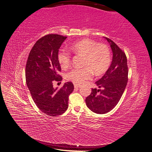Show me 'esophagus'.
Instances as JSON below:
<instances>
[{
    "label": "esophagus",
    "mask_w": 152,
    "mask_h": 152,
    "mask_svg": "<svg viewBox=\"0 0 152 152\" xmlns=\"http://www.w3.org/2000/svg\"><path fill=\"white\" fill-rule=\"evenodd\" d=\"M80 86L79 84H74V87H75V89H78Z\"/></svg>",
    "instance_id": "obj_1"
}]
</instances>
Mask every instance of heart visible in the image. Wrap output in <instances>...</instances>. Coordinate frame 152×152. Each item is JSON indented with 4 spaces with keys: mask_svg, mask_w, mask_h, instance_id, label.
I'll list each match as a JSON object with an SVG mask.
<instances>
[{
    "mask_svg": "<svg viewBox=\"0 0 152 152\" xmlns=\"http://www.w3.org/2000/svg\"><path fill=\"white\" fill-rule=\"evenodd\" d=\"M70 49L76 54L84 55L83 68H74L68 71L66 78L77 84H82L91 79L93 73L99 75L107 71L111 64V54L107 45L99 44L91 39H84L73 42ZM60 66L65 68L70 65L72 55L68 50L61 48L57 55Z\"/></svg>",
    "mask_w": 152,
    "mask_h": 152,
    "instance_id": "obj_1",
    "label": "heart"
}]
</instances>
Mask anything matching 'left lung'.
Returning a JSON list of instances; mask_svg holds the SVG:
<instances>
[{
    "mask_svg": "<svg viewBox=\"0 0 152 152\" xmlns=\"http://www.w3.org/2000/svg\"><path fill=\"white\" fill-rule=\"evenodd\" d=\"M105 39L112 49V62L102 79L96 82L102 89H92L91 94L86 99L87 107L98 114L108 113L115 108L122 97L128 80L125 53L111 39Z\"/></svg>",
    "mask_w": 152,
    "mask_h": 152,
    "instance_id": "obj_1",
    "label": "left lung"
}]
</instances>
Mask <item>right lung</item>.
<instances>
[{
    "mask_svg": "<svg viewBox=\"0 0 152 152\" xmlns=\"http://www.w3.org/2000/svg\"><path fill=\"white\" fill-rule=\"evenodd\" d=\"M67 37L58 34H48L39 39L31 49L25 68L26 83L35 104L43 113L56 117L65 112L68 97L74 89L72 82L59 89L54 88L55 82L62 80L58 61L59 49Z\"/></svg>",
    "mask_w": 152,
    "mask_h": 152,
    "instance_id": "1",
    "label": "right lung"
}]
</instances>
